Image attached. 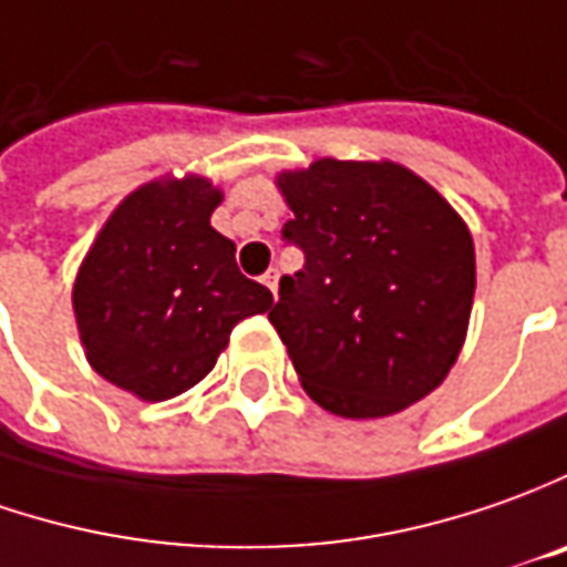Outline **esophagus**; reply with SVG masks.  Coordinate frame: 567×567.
I'll list each match as a JSON object with an SVG mask.
<instances>
[{
    "mask_svg": "<svg viewBox=\"0 0 567 567\" xmlns=\"http://www.w3.org/2000/svg\"><path fill=\"white\" fill-rule=\"evenodd\" d=\"M264 282H266V288H269V291L279 298V269H269V272L264 276Z\"/></svg>",
    "mask_w": 567,
    "mask_h": 567,
    "instance_id": "esophagus-1",
    "label": "esophagus"
}]
</instances>
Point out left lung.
Instances as JSON below:
<instances>
[{
    "label": "left lung",
    "mask_w": 567,
    "mask_h": 567,
    "mask_svg": "<svg viewBox=\"0 0 567 567\" xmlns=\"http://www.w3.org/2000/svg\"><path fill=\"white\" fill-rule=\"evenodd\" d=\"M282 238L303 269L279 282L269 322L307 395L339 417H385L458 361L477 264L467 225L395 163L320 159L279 175Z\"/></svg>",
    "instance_id": "obj_1"
}]
</instances>
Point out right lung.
I'll return each instance as SVG.
<instances>
[{
  "instance_id": "right-lung-1",
  "label": "right lung",
  "mask_w": 567,
  "mask_h": 567,
  "mask_svg": "<svg viewBox=\"0 0 567 567\" xmlns=\"http://www.w3.org/2000/svg\"><path fill=\"white\" fill-rule=\"evenodd\" d=\"M223 194L206 178L150 182L112 213L74 282L90 367L144 401L187 392L213 370L231 329L272 307L235 264L209 216Z\"/></svg>"
}]
</instances>
